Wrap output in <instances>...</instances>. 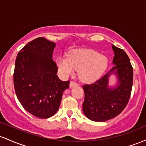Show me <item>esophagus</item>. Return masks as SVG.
Instances as JSON below:
<instances>
[{
  "label": "esophagus",
  "instance_id": "obj_1",
  "mask_svg": "<svg viewBox=\"0 0 146 146\" xmlns=\"http://www.w3.org/2000/svg\"><path fill=\"white\" fill-rule=\"evenodd\" d=\"M77 86H78V84L77 83L74 82H71V83H70V84H69L70 88H73V87Z\"/></svg>",
  "mask_w": 146,
  "mask_h": 146
}]
</instances>
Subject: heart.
<instances>
[{"instance_id": "1", "label": "heart", "mask_w": 146, "mask_h": 146, "mask_svg": "<svg viewBox=\"0 0 146 146\" xmlns=\"http://www.w3.org/2000/svg\"><path fill=\"white\" fill-rule=\"evenodd\" d=\"M60 75L67 78L78 70V78L83 82L96 81L105 73L108 66V59L98 51L89 48L72 50L67 58L57 57L55 60Z\"/></svg>"}]
</instances>
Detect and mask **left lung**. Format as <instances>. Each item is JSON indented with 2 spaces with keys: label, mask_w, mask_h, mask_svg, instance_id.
Returning <instances> with one entry per match:
<instances>
[{
  "label": "left lung",
  "mask_w": 146,
  "mask_h": 146,
  "mask_svg": "<svg viewBox=\"0 0 146 146\" xmlns=\"http://www.w3.org/2000/svg\"><path fill=\"white\" fill-rule=\"evenodd\" d=\"M113 67L94 84L83 86L85 98L83 113L87 118L102 122L117 117L123 111L130 99L133 82V68L126 53L112 44ZM115 74L116 84L110 86L109 78Z\"/></svg>",
  "instance_id": "left-lung-1"
}]
</instances>
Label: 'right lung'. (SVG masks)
<instances>
[{
  "label": "right lung",
  "instance_id": "right-lung-1",
  "mask_svg": "<svg viewBox=\"0 0 146 146\" xmlns=\"http://www.w3.org/2000/svg\"><path fill=\"white\" fill-rule=\"evenodd\" d=\"M56 43L42 37L29 42L16 57L14 84L18 100L35 117L46 119L57 113L69 81L60 80L53 61Z\"/></svg>",
  "mask_w": 146,
  "mask_h": 146
}]
</instances>
